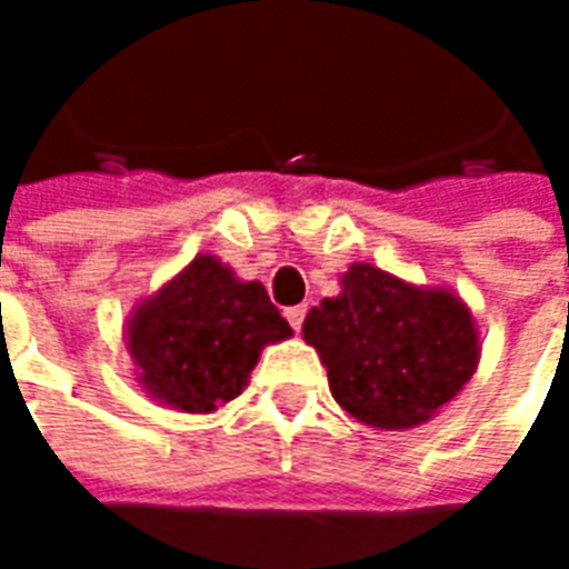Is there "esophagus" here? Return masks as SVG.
Listing matches in <instances>:
<instances>
[{
	"mask_svg": "<svg viewBox=\"0 0 569 569\" xmlns=\"http://www.w3.org/2000/svg\"><path fill=\"white\" fill-rule=\"evenodd\" d=\"M306 306H290V309H284V318H288V323L293 327V330H300L302 320H306Z\"/></svg>",
	"mask_w": 569,
	"mask_h": 569,
	"instance_id": "34e87169",
	"label": "esophagus"
}]
</instances>
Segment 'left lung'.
<instances>
[{
  "label": "left lung",
  "instance_id": "left-lung-1",
  "mask_svg": "<svg viewBox=\"0 0 569 569\" xmlns=\"http://www.w3.org/2000/svg\"><path fill=\"white\" fill-rule=\"evenodd\" d=\"M302 336L330 375L332 399L366 426L411 429L471 381L480 348L471 311L447 290H420L353 263L341 293L309 311Z\"/></svg>",
  "mask_w": 569,
  "mask_h": 569
}]
</instances>
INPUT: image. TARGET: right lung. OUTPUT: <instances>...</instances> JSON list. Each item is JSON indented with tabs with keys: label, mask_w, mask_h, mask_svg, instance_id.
<instances>
[{
	"label": "right lung",
	"mask_w": 569,
	"mask_h": 569,
	"mask_svg": "<svg viewBox=\"0 0 569 569\" xmlns=\"http://www.w3.org/2000/svg\"><path fill=\"white\" fill-rule=\"evenodd\" d=\"M290 332L260 281L233 279L203 254L140 306L128 327V353L156 399L207 413L242 392L263 345Z\"/></svg>",
	"instance_id": "obj_1"
}]
</instances>
